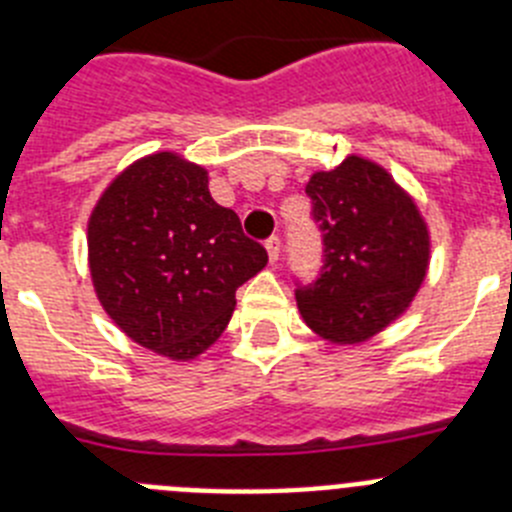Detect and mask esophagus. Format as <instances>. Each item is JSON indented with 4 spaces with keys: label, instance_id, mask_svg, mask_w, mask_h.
Wrapping results in <instances>:
<instances>
[{
    "label": "esophagus",
    "instance_id": "1",
    "mask_svg": "<svg viewBox=\"0 0 512 512\" xmlns=\"http://www.w3.org/2000/svg\"><path fill=\"white\" fill-rule=\"evenodd\" d=\"M266 253H269L271 261L279 259V253H282V241H279V235H271V238H266Z\"/></svg>",
    "mask_w": 512,
    "mask_h": 512
}]
</instances>
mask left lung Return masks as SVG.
Returning a JSON list of instances; mask_svg holds the SVG:
<instances>
[{
    "label": "left lung",
    "mask_w": 512,
    "mask_h": 512,
    "mask_svg": "<svg viewBox=\"0 0 512 512\" xmlns=\"http://www.w3.org/2000/svg\"><path fill=\"white\" fill-rule=\"evenodd\" d=\"M305 194L323 238V266L297 282L302 318L333 343H359L400 315L428 269L418 207L377 164L348 156L310 176Z\"/></svg>",
    "instance_id": "obj_1"
}]
</instances>
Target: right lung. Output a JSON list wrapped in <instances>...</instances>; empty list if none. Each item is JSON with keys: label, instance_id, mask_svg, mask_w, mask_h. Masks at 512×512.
<instances>
[{"label": "right lung", "instance_id": "obj_1", "mask_svg": "<svg viewBox=\"0 0 512 512\" xmlns=\"http://www.w3.org/2000/svg\"><path fill=\"white\" fill-rule=\"evenodd\" d=\"M269 256L207 189V171L153 153L122 171L89 220L97 297L140 346L169 359L202 354L228 325L235 289Z\"/></svg>", "mask_w": 512, "mask_h": 512}]
</instances>
